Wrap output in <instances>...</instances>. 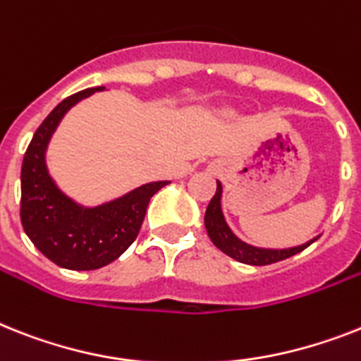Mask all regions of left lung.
I'll list each match as a JSON object with an SVG mask.
<instances>
[{"label": "left lung", "instance_id": "left-lung-1", "mask_svg": "<svg viewBox=\"0 0 361 361\" xmlns=\"http://www.w3.org/2000/svg\"><path fill=\"white\" fill-rule=\"evenodd\" d=\"M221 195L223 186L217 180L216 195L212 197V201L208 202L207 214H204V227H207L208 236H210L214 245L227 256L234 258L236 262L247 264V266H269V264L286 260V258H290V256L297 255V252L305 251L306 247L312 245L319 238L315 236L310 241H306V243H302V245L288 247V249H267V247H255L251 243H245L227 225V219L223 216Z\"/></svg>", "mask_w": 361, "mask_h": 361}]
</instances>
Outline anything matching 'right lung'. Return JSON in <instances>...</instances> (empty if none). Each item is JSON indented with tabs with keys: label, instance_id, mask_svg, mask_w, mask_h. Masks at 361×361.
Segmentation results:
<instances>
[{
	"label": "right lung",
	"instance_id": "add662e5",
	"mask_svg": "<svg viewBox=\"0 0 361 361\" xmlns=\"http://www.w3.org/2000/svg\"><path fill=\"white\" fill-rule=\"evenodd\" d=\"M103 90L105 86L86 88L59 103L42 121L23 157L20 204L23 231L42 255L64 269H99L120 258L138 236L151 197L169 184V180L142 184L97 207H82L56 186L46 164L49 140L71 106Z\"/></svg>",
	"mask_w": 361,
	"mask_h": 361
}]
</instances>
